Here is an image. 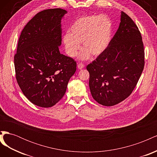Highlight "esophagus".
I'll return each instance as SVG.
<instances>
[{"instance_id":"1","label":"esophagus","mask_w":157,"mask_h":157,"mask_svg":"<svg viewBox=\"0 0 157 157\" xmlns=\"http://www.w3.org/2000/svg\"><path fill=\"white\" fill-rule=\"evenodd\" d=\"M77 67H78V68L79 69H83L84 67V65L83 63H78Z\"/></svg>"}]
</instances>
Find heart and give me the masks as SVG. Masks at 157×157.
<instances>
[{
	"mask_svg": "<svg viewBox=\"0 0 157 157\" xmlns=\"http://www.w3.org/2000/svg\"><path fill=\"white\" fill-rule=\"evenodd\" d=\"M113 25L106 15L84 16L75 20L63 38L65 52L74 57L81 46L80 59H88L90 56H98L107 49L111 39Z\"/></svg>",
	"mask_w": 157,
	"mask_h": 157,
	"instance_id": "heart-1",
	"label": "heart"
}]
</instances>
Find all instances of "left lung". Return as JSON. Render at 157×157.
I'll return each mask as SVG.
<instances>
[{
	"label": "left lung",
	"mask_w": 157,
	"mask_h": 157,
	"mask_svg": "<svg viewBox=\"0 0 157 157\" xmlns=\"http://www.w3.org/2000/svg\"><path fill=\"white\" fill-rule=\"evenodd\" d=\"M144 65L141 33L130 17L122 12L119 27L107 49L86 67L93 98L105 106L124 100L136 86Z\"/></svg>",
	"instance_id": "1"
}]
</instances>
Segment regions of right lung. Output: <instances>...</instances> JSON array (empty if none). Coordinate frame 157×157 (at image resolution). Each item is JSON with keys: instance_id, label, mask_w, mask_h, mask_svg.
I'll return each instance as SVG.
<instances>
[{"instance_id": "add662e5", "label": "right lung", "mask_w": 157, "mask_h": 157, "mask_svg": "<svg viewBox=\"0 0 157 157\" xmlns=\"http://www.w3.org/2000/svg\"><path fill=\"white\" fill-rule=\"evenodd\" d=\"M67 13L61 8L37 13L19 38L14 56L16 78L23 94L35 105L54 106L62 98L77 63L60 54L61 20Z\"/></svg>"}]
</instances>
